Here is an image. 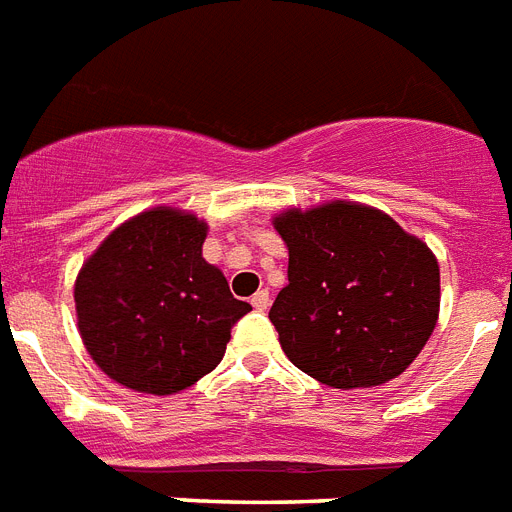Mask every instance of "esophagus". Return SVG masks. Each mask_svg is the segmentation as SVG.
<instances>
[{"label":"esophagus","mask_w":512,"mask_h":512,"mask_svg":"<svg viewBox=\"0 0 512 512\" xmlns=\"http://www.w3.org/2000/svg\"><path fill=\"white\" fill-rule=\"evenodd\" d=\"M268 304H270V294H268V289L257 291V294L252 296V307H255L257 312H265V309H268Z\"/></svg>","instance_id":"esophagus-1"}]
</instances>
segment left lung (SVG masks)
Segmentation results:
<instances>
[{
	"label": "left lung",
	"instance_id": "1",
	"mask_svg": "<svg viewBox=\"0 0 512 512\" xmlns=\"http://www.w3.org/2000/svg\"><path fill=\"white\" fill-rule=\"evenodd\" d=\"M289 283L270 307L283 354L330 388H372L414 362L440 315L432 249L377 208L346 200L273 218Z\"/></svg>",
	"mask_w": 512,
	"mask_h": 512
}]
</instances>
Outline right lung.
I'll use <instances>...</instances> for the list:
<instances>
[{"label":"right lung","instance_id":"right-lung-1","mask_svg":"<svg viewBox=\"0 0 512 512\" xmlns=\"http://www.w3.org/2000/svg\"><path fill=\"white\" fill-rule=\"evenodd\" d=\"M205 236L208 223L192 213L150 208L111 231L77 273L80 338L124 388L171 395L195 385L252 309L205 263Z\"/></svg>","mask_w":512,"mask_h":512}]
</instances>
